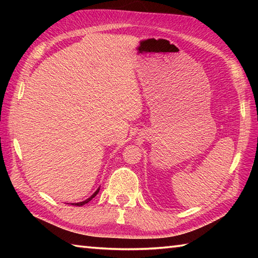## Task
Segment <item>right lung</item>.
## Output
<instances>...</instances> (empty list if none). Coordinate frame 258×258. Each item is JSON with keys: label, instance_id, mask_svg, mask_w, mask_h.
Instances as JSON below:
<instances>
[{"label": "right lung", "instance_id": "1", "mask_svg": "<svg viewBox=\"0 0 258 258\" xmlns=\"http://www.w3.org/2000/svg\"><path fill=\"white\" fill-rule=\"evenodd\" d=\"M99 190H100V187H99V189L97 190V191H95L94 192V194L92 195V196H91V197L90 198H87L86 200H84V202H81V203H74V204H72V205H74V206H83V205H85V204H87V203H89V202H91V200H92L94 197H95V196H97L98 195V192H99Z\"/></svg>", "mask_w": 258, "mask_h": 258}]
</instances>
